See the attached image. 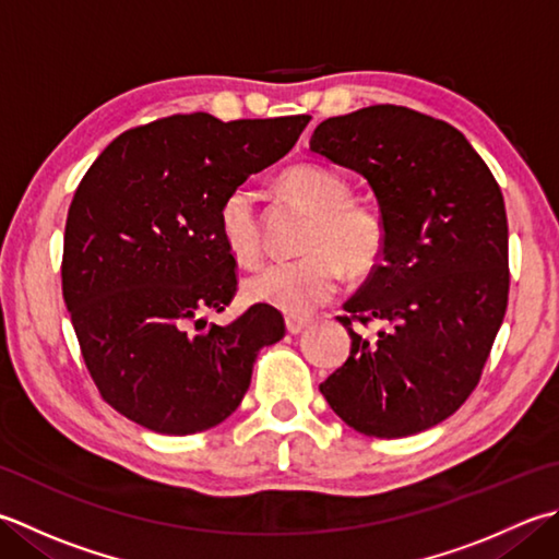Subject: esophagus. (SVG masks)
I'll return each mask as SVG.
<instances>
[{
  "label": "esophagus",
  "instance_id": "1",
  "mask_svg": "<svg viewBox=\"0 0 559 559\" xmlns=\"http://www.w3.org/2000/svg\"><path fill=\"white\" fill-rule=\"evenodd\" d=\"M286 326L290 334H302L310 326V322L302 320V317H286Z\"/></svg>",
  "mask_w": 559,
  "mask_h": 559
}]
</instances>
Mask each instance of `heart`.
Instances as JSON below:
<instances>
[{"mask_svg":"<svg viewBox=\"0 0 559 559\" xmlns=\"http://www.w3.org/2000/svg\"><path fill=\"white\" fill-rule=\"evenodd\" d=\"M278 183L312 213L302 242L308 254L257 269L245 281V295L251 302L305 317L334 298L346 269L368 273L378 264L388 245V227L376 205L348 199L352 186L336 171L300 164L283 171ZM217 227L229 254L242 264H254L261 254V227L254 193L247 186L225 195Z\"/></svg>","mask_w":559,"mask_h":559,"instance_id":"obj_1","label":"heart"}]
</instances>
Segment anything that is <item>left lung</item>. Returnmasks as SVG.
I'll list each match as a JSON object with an SVG mask.
<instances>
[{"label":"left lung","instance_id":"8db88e82","mask_svg":"<svg viewBox=\"0 0 559 559\" xmlns=\"http://www.w3.org/2000/svg\"><path fill=\"white\" fill-rule=\"evenodd\" d=\"M310 150L373 189L388 245L338 317L352 354L320 392L352 429L402 439L461 409L477 388L509 300V225L499 183L461 130L404 106L326 118ZM376 319L364 337L353 324Z\"/></svg>","mask_w":559,"mask_h":559}]
</instances>
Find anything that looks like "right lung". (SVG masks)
<instances>
[{"instance_id": "add662e5", "label": "right lung", "mask_w": 559, "mask_h": 559, "mask_svg": "<svg viewBox=\"0 0 559 559\" xmlns=\"http://www.w3.org/2000/svg\"><path fill=\"white\" fill-rule=\"evenodd\" d=\"M308 123L159 118L118 135L76 186L62 298L98 392L130 421L167 436L213 429L242 402L257 354L286 334L269 305L225 326L201 312H223L237 290L223 199L288 155Z\"/></svg>"}]
</instances>
